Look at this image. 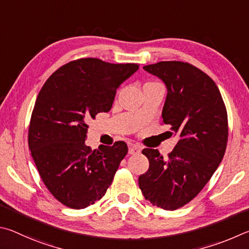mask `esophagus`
<instances>
[{
  "mask_svg": "<svg viewBox=\"0 0 249 249\" xmlns=\"http://www.w3.org/2000/svg\"><path fill=\"white\" fill-rule=\"evenodd\" d=\"M141 152V146H139L137 144H132L129 146V154H139Z\"/></svg>",
  "mask_w": 249,
  "mask_h": 249,
  "instance_id": "1",
  "label": "esophagus"
}]
</instances>
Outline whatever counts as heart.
I'll use <instances>...</instances> for the list:
<instances>
[{
	"label": "heart",
	"instance_id": "1",
	"mask_svg": "<svg viewBox=\"0 0 249 249\" xmlns=\"http://www.w3.org/2000/svg\"><path fill=\"white\" fill-rule=\"evenodd\" d=\"M147 84H158V83H154V82H151V83H146L145 85H147Z\"/></svg>",
	"mask_w": 249,
	"mask_h": 249
}]
</instances>
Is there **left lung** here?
Returning a JSON list of instances; mask_svg holds the SVG:
<instances>
[{"instance_id":"1","label":"left lung","mask_w":249,"mask_h":249,"mask_svg":"<svg viewBox=\"0 0 249 249\" xmlns=\"http://www.w3.org/2000/svg\"><path fill=\"white\" fill-rule=\"evenodd\" d=\"M166 85L162 118L179 141L164 159L159 150L144 149L147 172L139 177L146 200L164 210L190 202L216 171L228 144V112L212 78L181 61H160L143 67Z\"/></svg>"}]
</instances>
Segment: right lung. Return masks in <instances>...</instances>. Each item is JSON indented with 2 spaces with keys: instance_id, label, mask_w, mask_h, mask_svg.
Here are the masks:
<instances>
[{
  "instance_id": "1",
  "label": "right lung",
  "mask_w": 249,
  "mask_h": 249,
  "mask_svg": "<svg viewBox=\"0 0 249 249\" xmlns=\"http://www.w3.org/2000/svg\"><path fill=\"white\" fill-rule=\"evenodd\" d=\"M136 63L83 58L64 64L39 91L30 118L28 145L43 184L71 209H84L106 194L128 153L124 141L91 151L89 121L111 109L116 90L137 72Z\"/></svg>"
}]
</instances>
